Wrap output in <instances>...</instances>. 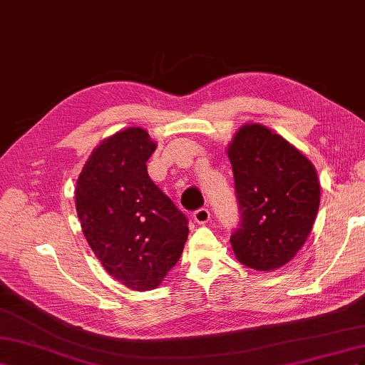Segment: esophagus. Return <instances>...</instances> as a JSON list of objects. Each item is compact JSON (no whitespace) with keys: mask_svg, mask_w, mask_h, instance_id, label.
Segmentation results:
<instances>
[{"mask_svg":"<svg viewBox=\"0 0 365 365\" xmlns=\"http://www.w3.org/2000/svg\"><path fill=\"white\" fill-rule=\"evenodd\" d=\"M194 220L199 223V225H205V223H207L210 222V218H211V214H210V211L206 210V207H200V210H197L195 212H194Z\"/></svg>","mask_w":365,"mask_h":365,"instance_id":"esophagus-1","label":"esophagus"}]
</instances>
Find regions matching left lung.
Returning a JSON list of instances; mask_svg holds the SVG:
<instances>
[{"instance_id":"8db88e82","label":"left lung","mask_w":365,"mask_h":365,"mask_svg":"<svg viewBox=\"0 0 365 365\" xmlns=\"http://www.w3.org/2000/svg\"><path fill=\"white\" fill-rule=\"evenodd\" d=\"M242 222L231 235L242 264L269 272L287 264L312 231L321 188L315 166L279 134L246 123L227 147Z\"/></svg>"}]
</instances>
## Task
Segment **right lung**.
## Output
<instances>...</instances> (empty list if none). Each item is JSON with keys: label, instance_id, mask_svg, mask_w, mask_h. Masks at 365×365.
<instances>
[{"label": "right lung", "instance_id": "add662e5", "mask_svg": "<svg viewBox=\"0 0 365 365\" xmlns=\"http://www.w3.org/2000/svg\"><path fill=\"white\" fill-rule=\"evenodd\" d=\"M155 143L130 127L93 150L76 182L82 232L107 272L133 290L155 289L179 262L188 218L150 179Z\"/></svg>", "mask_w": 365, "mask_h": 365}]
</instances>
